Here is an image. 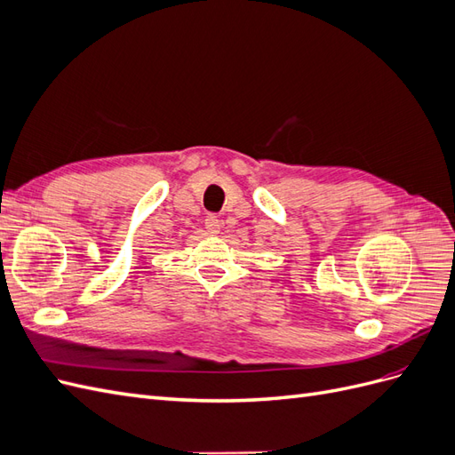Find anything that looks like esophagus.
I'll list each match as a JSON object with an SVG mask.
<instances>
[{
  "label": "esophagus",
  "instance_id": "34e87169",
  "mask_svg": "<svg viewBox=\"0 0 455 455\" xmlns=\"http://www.w3.org/2000/svg\"><path fill=\"white\" fill-rule=\"evenodd\" d=\"M204 228H206V231L211 233V235H216L220 228H222V222H220V220L214 214H209L204 218Z\"/></svg>",
  "mask_w": 455,
  "mask_h": 455
}]
</instances>
